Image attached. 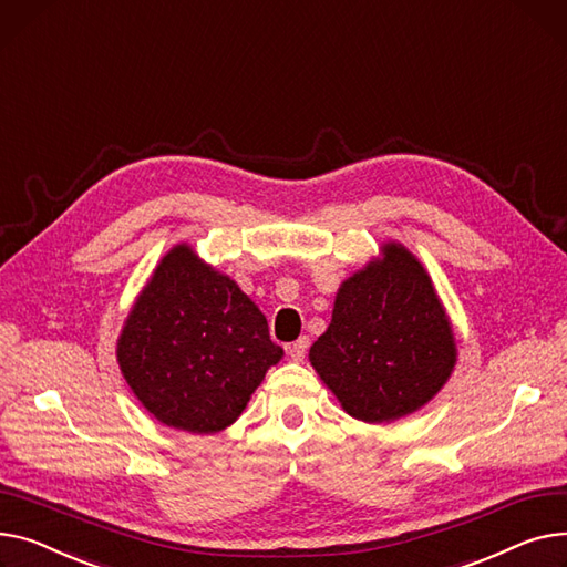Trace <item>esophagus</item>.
Here are the masks:
<instances>
[{
	"label": "esophagus",
	"mask_w": 567,
	"mask_h": 567,
	"mask_svg": "<svg viewBox=\"0 0 567 567\" xmlns=\"http://www.w3.org/2000/svg\"><path fill=\"white\" fill-rule=\"evenodd\" d=\"M307 348H309V339H307V337L297 339L295 343L288 346V357H290L292 361H302L305 354H307Z\"/></svg>",
	"instance_id": "esophagus-1"
}]
</instances>
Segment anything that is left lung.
I'll use <instances>...</instances> for the list:
<instances>
[{"instance_id": "obj_1", "label": "left lung", "mask_w": 567, "mask_h": 567, "mask_svg": "<svg viewBox=\"0 0 567 567\" xmlns=\"http://www.w3.org/2000/svg\"><path fill=\"white\" fill-rule=\"evenodd\" d=\"M309 359L359 421L391 423L432 401L453 373L457 348L419 258L398 243L382 245V258L341 284Z\"/></svg>"}]
</instances>
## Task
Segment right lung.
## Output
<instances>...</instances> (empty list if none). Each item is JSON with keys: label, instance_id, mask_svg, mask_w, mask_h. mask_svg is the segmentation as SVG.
<instances>
[{"label": "right lung", "instance_id": "1", "mask_svg": "<svg viewBox=\"0 0 567 567\" xmlns=\"http://www.w3.org/2000/svg\"><path fill=\"white\" fill-rule=\"evenodd\" d=\"M284 350L268 320L230 277L176 245L127 313L121 373L164 425L192 435L228 427Z\"/></svg>", "mask_w": 567, "mask_h": 567}]
</instances>
